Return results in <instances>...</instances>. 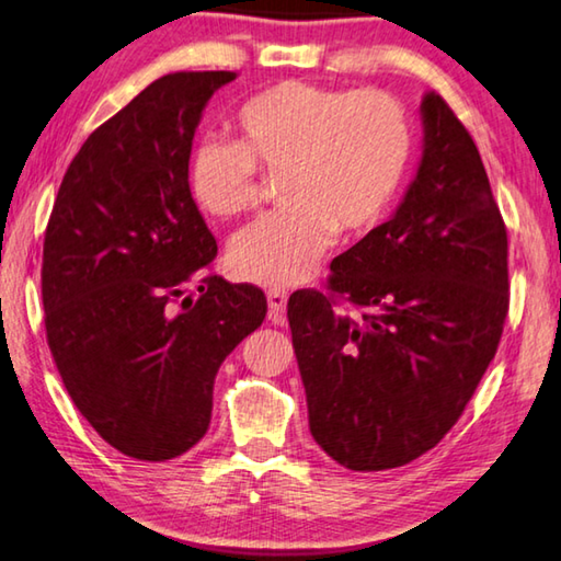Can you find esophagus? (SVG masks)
Wrapping results in <instances>:
<instances>
[{"mask_svg":"<svg viewBox=\"0 0 561 561\" xmlns=\"http://www.w3.org/2000/svg\"><path fill=\"white\" fill-rule=\"evenodd\" d=\"M265 298H268V318L273 323H283V318H286V306H288V293L280 288H271Z\"/></svg>","mask_w":561,"mask_h":561,"instance_id":"obj_1","label":"esophagus"}]
</instances>
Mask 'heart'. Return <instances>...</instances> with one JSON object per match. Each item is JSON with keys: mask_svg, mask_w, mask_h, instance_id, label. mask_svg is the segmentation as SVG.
<instances>
[{"mask_svg": "<svg viewBox=\"0 0 561 561\" xmlns=\"http://www.w3.org/2000/svg\"><path fill=\"white\" fill-rule=\"evenodd\" d=\"M231 126L236 144H201L188 181L201 208L233 220L259 206L255 171L280 176L283 210L248 228L228 251L236 278L259 286H296L316 271L335 233L378 224L412 156L405 106L380 89L280 81L245 99Z\"/></svg>", "mask_w": 561, "mask_h": 561, "instance_id": "b5f03b06", "label": "heart"}]
</instances>
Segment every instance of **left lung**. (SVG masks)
<instances>
[{
  "label": "left lung",
  "mask_w": 561,
  "mask_h": 561,
  "mask_svg": "<svg viewBox=\"0 0 561 561\" xmlns=\"http://www.w3.org/2000/svg\"><path fill=\"white\" fill-rule=\"evenodd\" d=\"M422 159L390 220L298 290L288 323L310 435L355 472L402 467L443 439L497 353L507 228L472 136L445 99L420 104Z\"/></svg>",
  "instance_id": "obj_1"
}]
</instances>
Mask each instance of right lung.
<instances>
[{
  "label": "right lung",
  "instance_id": "add662e5",
  "mask_svg": "<svg viewBox=\"0 0 561 561\" xmlns=\"http://www.w3.org/2000/svg\"><path fill=\"white\" fill-rule=\"evenodd\" d=\"M233 79L176 71L128 101L73 156L44 233V325L64 388L134 460H171L206 435L218 367L268 310L261 288L208 271L218 245L188 188L196 126Z\"/></svg>",
  "mask_w": 561,
  "mask_h": 561
}]
</instances>
